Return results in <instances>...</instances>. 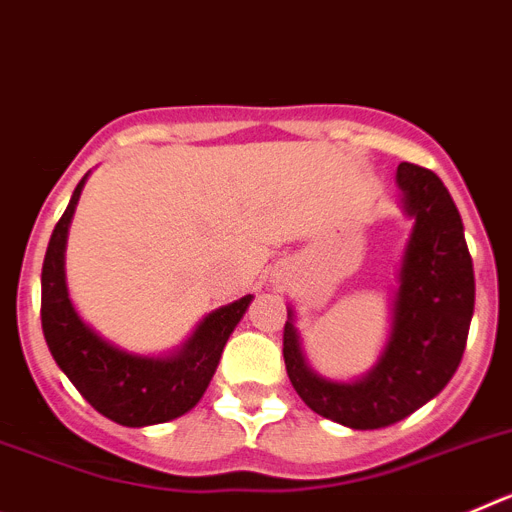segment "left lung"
<instances>
[{
    "label": "left lung",
    "mask_w": 512,
    "mask_h": 512,
    "mask_svg": "<svg viewBox=\"0 0 512 512\" xmlns=\"http://www.w3.org/2000/svg\"><path fill=\"white\" fill-rule=\"evenodd\" d=\"M397 182L415 225L402 259L392 336L377 369L356 384L328 382L305 364L295 325L284 323L282 354L297 395L318 415L356 431L400 423L449 384L474 312L472 256L449 189L431 169L408 161L397 166Z\"/></svg>",
    "instance_id": "8db88e82"
}]
</instances>
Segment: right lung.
<instances>
[{
  "instance_id": "add662e5",
  "label": "right lung",
  "mask_w": 512,
  "mask_h": 512,
  "mask_svg": "<svg viewBox=\"0 0 512 512\" xmlns=\"http://www.w3.org/2000/svg\"><path fill=\"white\" fill-rule=\"evenodd\" d=\"M81 187L84 179L76 184L74 197L53 228L45 251L40 277V323L45 343L81 397L104 418L130 428L179 418L205 395L225 341L243 318L251 295L212 312L194 330L182 354L171 359H143L102 341L76 315L63 277V248Z\"/></svg>"
}]
</instances>
